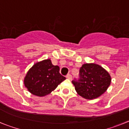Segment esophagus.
Returning <instances> with one entry per match:
<instances>
[{
  "label": "esophagus",
  "instance_id": "1",
  "mask_svg": "<svg viewBox=\"0 0 129 129\" xmlns=\"http://www.w3.org/2000/svg\"><path fill=\"white\" fill-rule=\"evenodd\" d=\"M66 78H68V79H69V80H71L72 79V75H71V74L68 73L67 75H66Z\"/></svg>",
  "mask_w": 129,
  "mask_h": 129
}]
</instances>
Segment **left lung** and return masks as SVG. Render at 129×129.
<instances>
[{
	"label": "left lung",
	"mask_w": 129,
	"mask_h": 129,
	"mask_svg": "<svg viewBox=\"0 0 129 129\" xmlns=\"http://www.w3.org/2000/svg\"><path fill=\"white\" fill-rule=\"evenodd\" d=\"M111 82V77L101 66L95 63H85L79 70V78L72 83L76 91L86 99H93L106 91Z\"/></svg>",
	"instance_id": "1"
}]
</instances>
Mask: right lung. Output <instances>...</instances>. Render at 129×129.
I'll return each mask as SVG.
<instances>
[{"label":"right lung","instance_id":"obj_1","mask_svg":"<svg viewBox=\"0 0 129 129\" xmlns=\"http://www.w3.org/2000/svg\"><path fill=\"white\" fill-rule=\"evenodd\" d=\"M65 79L60 73V68L47 59L35 63L29 69L24 84L31 93L43 97L51 93Z\"/></svg>","mask_w":129,"mask_h":129}]
</instances>
